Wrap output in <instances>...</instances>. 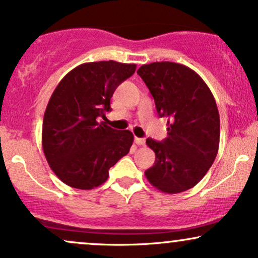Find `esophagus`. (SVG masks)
<instances>
[{"mask_svg": "<svg viewBox=\"0 0 258 258\" xmlns=\"http://www.w3.org/2000/svg\"><path fill=\"white\" fill-rule=\"evenodd\" d=\"M135 143L137 144V146H146V139L135 137Z\"/></svg>", "mask_w": 258, "mask_h": 258, "instance_id": "34e87169", "label": "esophagus"}]
</instances>
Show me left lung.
<instances>
[{"mask_svg": "<svg viewBox=\"0 0 258 258\" xmlns=\"http://www.w3.org/2000/svg\"><path fill=\"white\" fill-rule=\"evenodd\" d=\"M137 74L149 88L158 114L168 117L167 137L147 139L155 162L146 177L162 193H182L203 179L217 155L216 100L204 80L185 65L156 61L142 65Z\"/></svg>", "mask_w": 258, "mask_h": 258, "instance_id": "left-lung-1", "label": "left lung"}]
</instances>
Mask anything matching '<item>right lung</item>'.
Listing matches in <instances>:
<instances>
[{
    "label": "right lung",
    "instance_id": "add662e5",
    "mask_svg": "<svg viewBox=\"0 0 258 258\" xmlns=\"http://www.w3.org/2000/svg\"><path fill=\"white\" fill-rule=\"evenodd\" d=\"M136 64L114 60L76 67L59 82L43 116L42 148L49 167L65 184L93 189L105 182L109 168L128 154L131 131L98 122L110 111V98Z\"/></svg>",
    "mask_w": 258,
    "mask_h": 258
}]
</instances>
